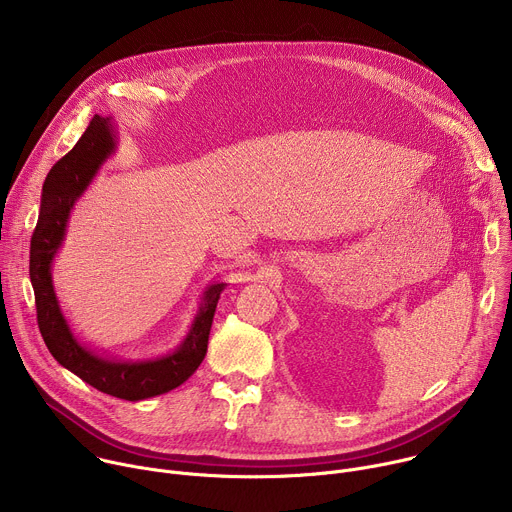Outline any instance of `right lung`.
<instances>
[{"mask_svg":"<svg viewBox=\"0 0 512 512\" xmlns=\"http://www.w3.org/2000/svg\"><path fill=\"white\" fill-rule=\"evenodd\" d=\"M115 150L109 117L95 115L75 148L60 158L46 176L40 216L30 241V281L34 287L40 334L50 354L64 369L81 377L101 393L141 401L180 387L204 360L212 318L227 283L206 287L198 314L184 342L170 354L154 360H111L83 346L70 332L52 285V259L60 249L72 206L89 186L101 164Z\"/></svg>","mask_w":512,"mask_h":512,"instance_id":"right-lung-1","label":"right lung"}]
</instances>
